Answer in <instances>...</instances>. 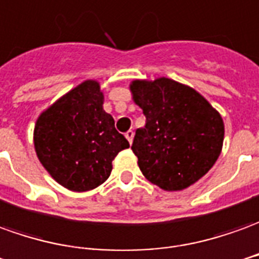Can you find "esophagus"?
Returning a JSON list of instances; mask_svg holds the SVG:
<instances>
[{
    "label": "esophagus",
    "mask_w": 259,
    "mask_h": 259,
    "mask_svg": "<svg viewBox=\"0 0 259 259\" xmlns=\"http://www.w3.org/2000/svg\"><path fill=\"white\" fill-rule=\"evenodd\" d=\"M125 138H126V140H128V142H130V144H133L134 131H131V130H130V131H126V133H125Z\"/></svg>",
    "instance_id": "34e87169"
}]
</instances>
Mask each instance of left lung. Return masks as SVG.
Listing matches in <instances>:
<instances>
[{
    "mask_svg": "<svg viewBox=\"0 0 259 259\" xmlns=\"http://www.w3.org/2000/svg\"><path fill=\"white\" fill-rule=\"evenodd\" d=\"M130 90L147 118L131 147L142 175L167 192L192 186L222 153L220 112L200 93L172 78L134 80Z\"/></svg>",
    "mask_w": 259,
    "mask_h": 259,
    "instance_id": "obj_1",
    "label": "left lung"
}]
</instances>
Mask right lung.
Masks as SVG:
<instances>
[{
    "instance_id": "right-lung-1",
    "label": "right lung",
    "mask_w": 259,
    "mask_h": 259,
    "mask_svg": "<svg viewBox=\"0 0 259 259\" xmlns=\"http://www.w3.org/2000/svg\"><path fill=\"white\" fill-rule=\"evenodd\" d=\"M104 94L96 80H85L48 107L33 130L35 152L59 185L87 192L103 185L112 160L130 142L103 108Z\"/></svg>"
}]
</instances>
